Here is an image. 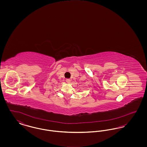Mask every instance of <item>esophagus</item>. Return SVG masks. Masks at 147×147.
<instances>
[{
	"instance_id": "obj_1",
	"label": "esophagus",
	"mask_w": 147,
	"mask_h": 147,
	"mask_svg": "<svg viewBox=\"0 0 147 147\" xmlns=\"http://www.w3.org/2000/svg\"><path fill=\"white\" fill-rule=\"evenodd\" d=\"M70 82H71V80H70V79H66V82H67L68 84H69L70 83Z\"/></svg>"
}]
</instances>
